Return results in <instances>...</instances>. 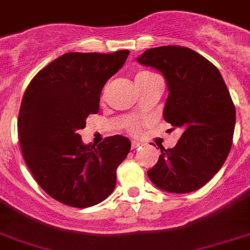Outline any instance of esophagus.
<instances>
[{
    "label": "esophagus",
    "mask_w": 250,
    "mask_h": 250,
    "mask_svg": "<svg viewBox=\"0 0 250 250\" xmlns=\"http://www.w3.org/2000/svg\"><path fill=\"white\" fill-rule=\"evenodd\" d=\"M140 146H142V144H140V143H138V142L131 143V148L133 149H139Z\"/></svg>",
    "instance_id": "1"
}]
</instances>
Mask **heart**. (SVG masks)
I'll list each match as a JSON object with an SVG mask.
<instances>
[{
  "mask_svg": "<svg viewBox=\"0 0 250 250\" xmlns=\"http://www.w3.org/2000/svg\"><path fill=\"white\" fill-rule=\"evenodd\" d=\"M153 73H149V72H142L136 76V78H139V77H146V76H151ZM142 126H143V121L142 120H136V119H130L127 120L126 125V130L129 131V134L131 135H139L140 131H142Z\"/></svg>",
  "mask_w": 250,
  "mask_h": 250,
  "instance_id": "1",
  "label": "heart"
}]
</instances>
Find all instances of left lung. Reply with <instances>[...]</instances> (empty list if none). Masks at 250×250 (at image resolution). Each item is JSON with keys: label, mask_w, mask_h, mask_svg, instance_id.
Segmentation results:
<instances>
[{"label": "left lung", "mask_w": 250, "mask_h": 250, "mask_svg": "<svg viewBox=\"0 0 250 250\" xmlns=\"http://www.w3.org/2000/svg\"><path fill=\"white\" fill-rule=\"evenodd\" d=\"M138 62L166 77L169 95L164 120L183 131L176 146H161L149 178L173 193L201 188L223 167L232 146L235 106L229 89L214 64L189 48H151Z\"/></svg>", "instance_id": "left-lung-1"}]
</instances>
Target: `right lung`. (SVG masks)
Instances as JSON below:
<instances>
[{
    "label": "right lung",
    "instance_id": "1",
    "mask_svg": "<svg viewBox=\"0 0 250 250\" xmlns=\"http://www.w3.org/2000/svg\"><path fill=\"white\" fill-rule=\"evenodd\" d=\"M127 55L129 50L67 53L38 72L23 93L18 120L23 159L38 185L62 204L89 208L116 186L130 140L114 135L97 146H84L78 131L99 112L104 83Z\"/></svg>",
    "mask_w": 250,
    "mask_h": 250
}]
</instances>
